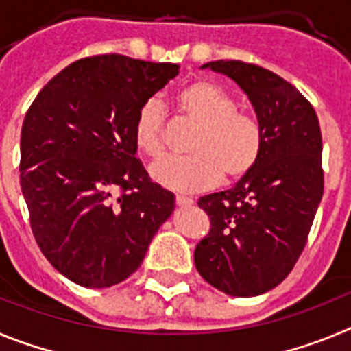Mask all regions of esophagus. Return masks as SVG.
<instances>
[{
  "instance_id": "obj_1",
  "label": "esophagus",
  "mask_w": 351,
  "mask_h": 351,
  "mask_svg": "<svg viewBox=\"0 0 351 351\" xmlns=\"http://www.w3.org/2000/svg\"><path fill=\"white\" fill-rule=\"evenodd\" d=\"M176 204H178L179 207H190V206H193L195 200L190 197H182V195H178V197H176Z\"/></svg>"
}]
</instances>
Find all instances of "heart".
<instances>
[{
    "instance_id": "b5f03b06",
    "label": "heart",
    "mask_w": 351,
    "mask_h": 351,
    "mask_svg": "<svg viewBox=\"0 0 351 351\" xmlns=\"http://www.w3.org/2000/svg\"><path fill=\"white\" fill-rule=\"evenodd\" d=\"M179 112L198 126L191 158L169 160L151 170L154 181L173 191L197 193L218 186L226 176L237 181L255 169L263 151V128L256 117L239 112L237 104L218 84L197 80L178 95ZM165 108L153 98L141 107L133 138L142 153L160 161L167 153Z\"/></svg>"
}]
</instances>
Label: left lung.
I'll list each match as a JSON object with an SVG mask.
<instances>
[{"mask_svg":"<svg viewBox=\"0 0 351 351\" xmlns=\"http://www.w3.org/2000/svg\"><path fill=\"white\" fill-rule=\"evenodd\" d=\"M200 68L246 93L265 142L255 169L232 190L198 200L210 230L195 247V265L226 295H262L290 274L320 206V123L299 89L265 68L225 60Z\"/></svg>","mask_w":351,"mask_h":351,"instance_id":"left-lung-1","label":"left lung"}]
</instances>
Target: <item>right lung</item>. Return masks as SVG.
<instances>
[{
	"mask_svg": "<svg viewBox=\"0 0 351 351\" xmlns=\"http://www.w3.org/2000/svg\"><path fill=\"white\" fill-rule=\"evenodd\" d=\"M178 73L173 63L93 56L49 80L24 117L21 188L31 228L52 267L80 287L132 276L176 209L173 193L135 158L133 126Z\"/></svg>",
	"mask_w": 351,
	"mask_h": 351,
	"instance_id": "add662e5",
	"label": "right lung"
}]
</instances>
